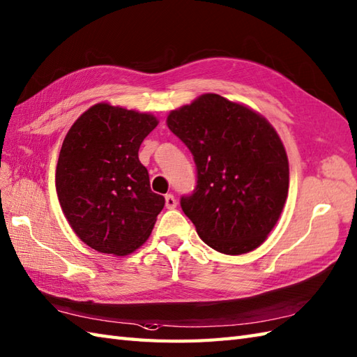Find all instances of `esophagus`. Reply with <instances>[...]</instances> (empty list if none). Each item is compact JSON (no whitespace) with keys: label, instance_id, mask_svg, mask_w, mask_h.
Instances as JSON below:
<instances>
[{"label":"esophagus","instance_id":"esophagus-1","mask_svg":"<svg viewBox=\"0 0 357 357\" xmlns=\"http://www.w3.org/2000/svg\"><path fill=\"white\" fill-rule=\"evenodd\" d=\"M176 205H178V202H176L175 196H173V195H165V206H167L169 210L176 208Z\"/></svg>","mask_w":357,"mask_h":357}]
</instances>
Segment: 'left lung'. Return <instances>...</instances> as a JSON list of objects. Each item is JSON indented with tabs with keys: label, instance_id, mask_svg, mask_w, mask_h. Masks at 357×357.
<instances>
[{
	"label": "left lung",
	"instance_id": "left-lung-1",
	"mask_svg": "<svg viewBox=\"0 0 357 357\" xmlns=\"http://www.w3.org/2000/svg\"><path fill=\"white\" fill-rule=\"evenodd\" d=\"M167 126L196 164L192 195L181 208L213 250L240 255L259 248L287 197L289 161L271 123L219 94L172 111Z\"/></svg>",
	"mask_w": 357,
	"mask_h": 357
}]
</instances>
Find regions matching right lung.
Returning a JSON list of instances; mask_svg holds the SVG:
<instances>
[{"label": "right lung", "mask_w": 357, "mask_h": 357, "mask_svg": "<svg viewBox=\"0 0 357 357\" xmlns=\"http://www.w3.org/2000/svg\"><path fill=\"white\" fill-rule=\"evenodd\" d=\"M152 114L97 103L66 134L56 167V192L74 233L93 250L128 255L151 236L164 196L151 190L138 160L156 128Z\"/></svg>", "instance_id": "1"}]
</instances>
